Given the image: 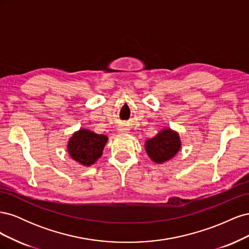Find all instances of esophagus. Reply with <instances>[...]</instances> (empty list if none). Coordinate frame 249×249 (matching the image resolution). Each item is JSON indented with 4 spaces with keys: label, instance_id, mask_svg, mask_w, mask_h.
<instances>
[{
    "label": "esophagus",
    "instance_id": "1",
    "mask_svg": "<svg viewBox=\"0 0 249 249\" xmlns=\"http://www.w3.org/2000/svg\"><path fill=\"white\" fill-rule=\"evenodd\" d=\"M120 130H125V129H120ZM123 132H124V131H123Z\"/></svg>",
    "mask_w": 249,
    "mask_h": 249
}]
</instances>
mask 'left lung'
<instances>
[{"mask_svg":"<svg viewBox=\"0 0 249 249\" xmlns=\"http://www.w3.org/2000/svg\"><path fill=\"white\" fill-rule=\"evenodd\" d=\"M180 147L178 135L169 129L163 130L156 137L146 141L145 149L150 159L163 163L175 156Z\"/></svg>","mask_w":249,"mask_h":249,"instance_id":"8db88e82","label":"left lung"}]
</instances>
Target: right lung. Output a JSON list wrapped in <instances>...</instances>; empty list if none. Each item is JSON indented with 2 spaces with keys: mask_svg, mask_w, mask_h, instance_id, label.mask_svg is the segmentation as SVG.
I'll use <instances>...</instances> for the list:
<instances>
[{
  "mask_svg": "<svg viewBox=\"0 0 249 249\" xmlns=\"http://www.w3.org/2000/svg\"><path fill=\"white\" fill-rule=\"evenodd\" d=\"M108 138L88 130H80L70 139L67 149L73 160L82 165L93 164L103 154Z\"/></svg>",
  "mask_w": 249,
  "mask_h": 249,
  "instance_id": "add662e5",
  "label": "right lung"
}]
</instances>
